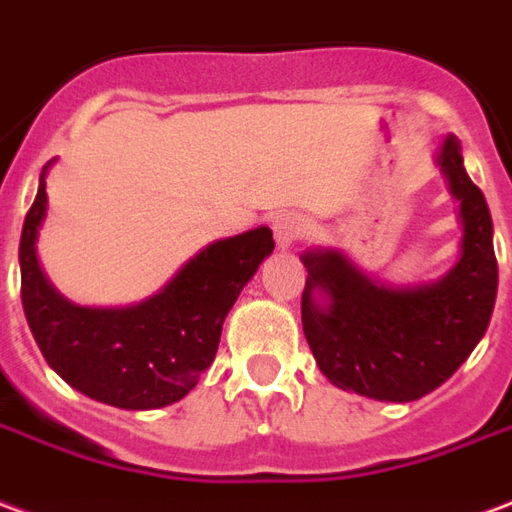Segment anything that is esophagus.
<instances>
[{
  "label": "esophagus",
  "instance_id": "34e87169",
  "mask_svg": "<svg viewBox=\"0 0 512 512\" xmlns=\"http://www.w3.org/2000/svg\"><path fill=\"white\" fill-rule=\"evenodd\" d=\"M272 231H275L278 248L286 251V248H292L294 242L305 237V223H302L300 215H294V212H281V215L272 218Z\"/></svg>",
  "mask_w": 512,
  "mask_h": 512
}]
</instances>
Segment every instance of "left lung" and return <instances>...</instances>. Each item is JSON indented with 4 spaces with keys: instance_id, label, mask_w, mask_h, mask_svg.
I'll use <instances>...</instances> for the list:
<instances>
[{
    "instance_id": "left-lung-1",
    "label": "left lung",
    "mask_w": 512,
    "mask_h": 512,
    "mask_svg": "<svg viewBox=\"0 0 512 512\" xmlns=\"http://www.w3.org/2000/svg\"><path fill=\"white\" fill-rule=\"evenodd\" d=\"M461 201V259L442 281L387 289L338 251L302 256V330L322 374L341 390L376 401H417L447 382L488 330L496 302L494 226L486 196L469 179L461 141L447 136L439 160ZM313 291L328 294L319 306Z\"/></svg>"
}]
</instances>
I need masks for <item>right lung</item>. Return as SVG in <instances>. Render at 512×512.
<instances>
[{"instance_id":"right-lung-1","label":"right lung","mask_w":512,"mask_h":512,"mask_svg":"<svg viewBox=\"0 0 512 512\" xmlns=\"http://www.w3.org/2000/svg\"><path fill=\"white\" fill-rule=\"evenodd\" d=\"M46 169L18 245L21 302L46 363L78 393L119 409H160L185 398L215 360L223 319L242 286L275 248L272 231L259 226L212 242L138 305L81 308L59 297L37 264Z\"/></svg>"}]
</instances>
